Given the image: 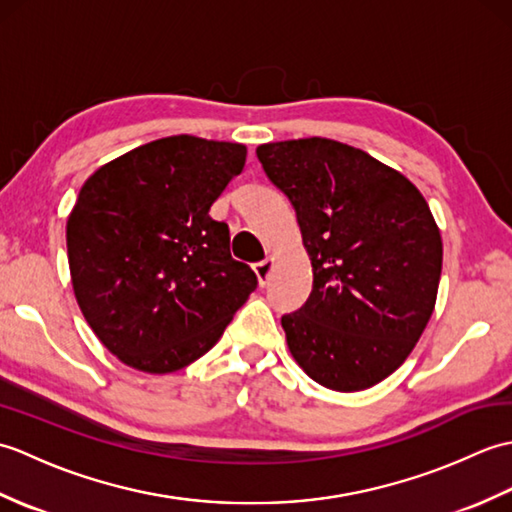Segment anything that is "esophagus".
I'll list each match as a JSON object with an SVG mask.
<instances>
[{
  "mask_svg": "<svg viewBox=\"0 0 512 512\" xmlns=\"http://www.w3.org/2000/svg\"><path fill=\"white\" fill-rule=\"evenodd\" d=\"M275 264H277V259H275V257H266L264 262H257V264L253 266L255 275H257V279H259V284H262V286H266V284H268L270 275H273V268H275Z\"/></svg>",
  "mask_w": 512,
  "mask_h": 512,
  "instance_id": "1",
  "label": "esophagus"
}]
</instances>
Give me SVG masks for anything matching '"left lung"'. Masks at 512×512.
<instances>
[{
    "instance_id": "obj_1",
    "label": "left lung",
    "mask_w": 512,
    "mask_h": 512,
    "mask_svg": "<svg viewBox=\"0 0 512 512\" xmlns=\"http://www.w3.org/2000/svg\"><path fill=\"white\" fill-rule=\"evenodd\" d=\"M297 211L312 264L303 308L281 317L288 350L319 385L361 391L405 363L436 308L442 237L416 184L330 138L257 147Z\"/></svg>"
}]
</instances>
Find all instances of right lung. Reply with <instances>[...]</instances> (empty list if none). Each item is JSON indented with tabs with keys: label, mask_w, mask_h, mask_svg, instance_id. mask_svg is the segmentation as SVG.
Listing matches in <instances>:
<instances>
[{
	"label": "right lung",
	"mask_w": 512,
	"mask_h": 512,
	"mask_svg": "<svg viewBox=\"0 0 512 512\" xmlns=\"http://www.w3.org/2000/svg\"><path fill=\"white\" fill-rule=\"evenodd\" d=\"M246 147L167 136L85 180L65 226L74 297L118 361L147 374L191 365L257 288L209 215Z\"/></svg>",
	"instance_id": "1"
}]
</instances>
